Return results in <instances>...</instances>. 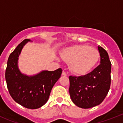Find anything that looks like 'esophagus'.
<instances>
[{
	"mask_svg": "<svg viewBox=\"0 0 123 123\" xmlns=\"http://www.w3.org/2000/svg\"><path fill=\"white\" fill-rule=\"evenodd\" d=\"M62 76H66L67 75V74H66V73L65 71H62Z\"/></svg>",
	"mask_w": 123,
	"mask_h": 123,
	"instance_id": "1",
	"label": "esophagus"
}]
</instances>
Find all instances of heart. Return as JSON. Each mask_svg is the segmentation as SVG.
Instances as JSON below:
<instances>
[{
    "mask_svg": "<svg viewBox=\"0 0 123 123\" xmlns=\"http://www.w3.org/2000/svg\"><path fill=\"white\" fill-rule=\"evenodd\" d=\"M64 60L69 62V68L73 73L86 75L93 69L99 61V51L87 44L71 46L64 49L61 53Z\"/></svg>",
    "mask_w": 123,
    "mask_h": 123,
    "instance_id": "1",
    "label": "heart"
}]
</instances>
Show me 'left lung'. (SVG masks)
<instances>
[{"label": "left lung", "mask_w": 123, "mask_h": 123, "mask_svg": "<svg viewBox=\"0 0 123 123\" xmlns=\"http://www.w3.org/2000/svg\"><path fill=\"white\" fill-rule=\"evenodd\" d=\"M100 64L84 76H69V92L75 105L82 109H89L99 105L110 89L111 62L107 51L98 46Z\"/></svg>", "instance_id": "8db88e82"}]
</instances>
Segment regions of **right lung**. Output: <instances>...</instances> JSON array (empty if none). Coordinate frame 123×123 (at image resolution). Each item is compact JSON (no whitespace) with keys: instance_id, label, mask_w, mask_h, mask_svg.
<instances>
[{"instance_id":"add662e5","label":"right lung","mask_w":123,"mask_h":123,"mask_svg":"<svg viewBox=\"0 0 123 123\" xmlns=\"http://www.w3.org/2000/svg\"><path fill=\"white\" fill-rule=\"evenodd\" d=\"M24 39L10 54L6 69V80L9 92L16 103L30 109L40 108L47 102L54 84L62 73L61 68L55 71L43 70L35 75L28 76L18 68V57L27 43Z\"/></svg>"}]
</instances>
